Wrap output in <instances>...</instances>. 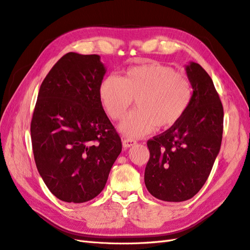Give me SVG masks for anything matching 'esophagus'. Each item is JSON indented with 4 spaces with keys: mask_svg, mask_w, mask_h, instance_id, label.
<instances>
[{
    "mask_svg": "<svg viewBox=\"0 0 250 250\" xmlns=\"http://www.w3.org/2000/svg\"><path fill=\"white\" fill-rule=\"evenodd\" d=\"M136 144V142L132 138H124L123 139V145L125 148H129V146H132Z\"/></svg>",
    "mask_w": 250,
    "mask_h": 250,
    "instance_id": "obj_1",
    "label": "esophagus"
}]
</instances>
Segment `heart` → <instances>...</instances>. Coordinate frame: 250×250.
Returning <instances> with one entry per match:
<instances>
[{
    "mask_svg": "<svg viewBox=\"0 0 250 250\" xmlns=\"http://www.w3.org/2000/svg\"><path fill=\"white\" fill-rule=\"evenodd\" d=\"M99 98L107 115L123 120L136 100L137 110L120 125L125 135L142 137L174 126L187 113L193 98L189 77L157 61L127 67L120 78L107 77L99 86Z\"/></svg>",
    "mask_w": 250,
    "mask_h": 250,
    "instance_id": "heart-1",
    "label": "heart"
}]
</instances>
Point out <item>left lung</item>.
I'll return each mask as SVG.
<instances>
[{"mask_svg":"<svg viewBox=\"0 0 250 250\" xmlns=\"http://www.w3.org/2000/svg\"><path fill=\"white\" fill-rule=\"evenodd\" d=\"M186 70L193 86L187 113L146 142V187L165 202L187 201L202 189L222 144L224 110L213 82L200 64L191 62Z\"/></svg>","mask_w":250,"mask_h":250,"instance_id":"left-lung-1","label":"left lung"}]
</instances>
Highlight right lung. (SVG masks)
Instances as JSON below:
<instances>
[{
  "instance_id": "add662e5",
  "label": "right lung",
  "mask_w": 250,
  "mask_h": 250,
  "mask_svg": "<svg viewBox=\"0 0 250 250\" xmlns=\"http://www.w3.org/2000/svg\"><path fill=\"white\" fill-rule=\"evenodd\" d=\"M104 73L98 55L67 53L38 94L30 123L35 162L49 191L63 202L97 196L123 148L99 98Z\"/></svg>"
}]
</instances>
